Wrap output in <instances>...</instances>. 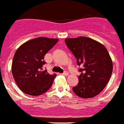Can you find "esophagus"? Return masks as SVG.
Segmentation results:
<instances>
[{
    "label": "esophagus",
    "instance_id": "obj_1",
    "mask_svg": "<svg viewBox=\"0 0 124 124\" xmlns=\"http://www.w3.org/2000/svg\"><path fill=\"white\" fill-rule=\"evenodd\" d=\"M62 75H65V76H67L68 75H69V73L67 71H64L63 73H62Z\"/></svg>",
    "mask_w": 124,
    "mask_h": 124
}]
</instances>
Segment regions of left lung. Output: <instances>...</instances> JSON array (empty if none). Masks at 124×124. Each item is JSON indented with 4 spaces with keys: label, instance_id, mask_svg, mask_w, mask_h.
Returning <instances> with one entry per match:
<instances>
[{
    "label": "left lung",
    "instance_id": "8db88e82",
    "mask_svg": "<svg viewBox=\"0 0 124 124\" xmlns=\"http://www.w3.org/2000/svg\"><path fill=\"white\" fill-rule=\"evenodd\" d=\"M65 42L81 67L79 83L73 91L81 98L96 96L108 83L113 71L108 50L101 43L85 37L65 39Z\"/></svg>",
    "mask_w": 124,
    "mask_h": 124
}]
</instances>
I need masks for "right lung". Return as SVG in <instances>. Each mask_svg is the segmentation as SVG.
<instances>
[{"instance_id": "1", "label": "right lung", "mask_w": 124, "mask_h": 124, "mask_svg": "<svg viewBox=\"0 0 124 124\" xmlns=\"http://www.w3.org/2000/svg\"><path fill=\"white\" fill-rule=\"evenodd\" d=\"M57 39L38 37L25 42L15 53L12 63L13 78L24 93L38 96L48 91L56 75H50L42 67L44 57L57 43Z\"/></svg>"}]
</instances>
